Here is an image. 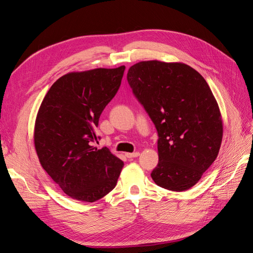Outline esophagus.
Wrapping results in <instances>:
<instances>
[{"mask_svg":"<svg viewBox=\"0 0 253 253\" xmlns=\"http://www.w3.org/2000/svg\"><path fill=\"white\" fill-rule=\"evenodd\" d=\"M140 155L139 152H134V153H126V156L127 158H134V157H138Z\"/></svg>","mask_w":253,"mask_h":253,"instance_id":"34e87169","label":"esophagus"}]
</instances>
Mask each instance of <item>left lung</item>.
<instances>
[{"mask_svg":"<svg viewBox=\"0 0 253 253\" xmlns=\"http://www.w3.org/2000/svg\"><path fill=\"white\" fill-rule=\"evenodd\" d=\"M127 81L158 132L153 180L176 192L193 187L216 159L223 139V119L208 83L185 63L158 60L132 65Z\"/></svg>","mask_w":253,"mask_h":253,"instance_id":"8db88e82","label":"left lung"}]
</instances>
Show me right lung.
<instances>
[{
	"mask_svg": "<svg viewBox=\"0 0 253 253\" xmlns=\"http://www.w3.org/2000/svg\"><path fill=\"white\" fill-rule=\"evenodd\" d=\"M126 66L72 72L60 77L37 114L34 142L43 169L74 200L94 203L115 188L124 162L97 149L95 128L116 95Z\"/></svg>",
	"mask_w": 253,
	"mask_h": 253,
	"instance_id": "1",
	"label": "right lung"
}]
</instances>
